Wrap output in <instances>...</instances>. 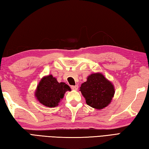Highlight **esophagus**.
Returning a JSON list of instances; mask_svg holds the SVG:
<instances>
[{
	"mask_svg": "<svg viewBox=\"0 0 149 149\" xmlns=\"http://www.w3.org/2000/svg\"><path fill=\"white\" fill-rule=\"evenodd\" d=\"M71 88L72 89H73V90H77L78 88V85H76V86H71Z\"/></svg>",
	"mask_w": 149,
	"mask_h": 149,
	"instance_id": "34e87169",
	"label": "esophagus"
}]
</instances>
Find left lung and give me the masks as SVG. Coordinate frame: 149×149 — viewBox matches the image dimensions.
I'll list each match as a JSON object with an SVG mask.
<instances>
[{
    "label": "left lung",
    "mask_w": 149,
    "mask_h": 149,
    "mask_svg": "<svg viewBox=\"0 0 149 149\" xmlns=\"http://www.w3.org/2000/svg\"><path fill=\"white\" fill-rule=\"evenodd\" d=\"M80 91L87 104L99 110L111 103L115 94L113 84L101 72L89 75L86 82L81 85Z\"/></svg>",
    "instance_id": "left-lung-1"
}]
</instances>
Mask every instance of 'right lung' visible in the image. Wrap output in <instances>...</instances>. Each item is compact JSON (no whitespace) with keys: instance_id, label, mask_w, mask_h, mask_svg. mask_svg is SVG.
<instances>
[{"instance_id":"add662e5","label":"right lung","mask_w":149,"mask_h":149,"mask_svg":"<svg viewBox=\"0 0 149 149\" xmlns=\"http://www.w3.org/2000/svg\"><path fill=\"white\" fill-rule=\"evenodd\" d=\"M71 91L65 82L59 83L52 74L45 76L39 82L35 91V97L41 104L48 108L59 105L65 92Z\"/></svg>"}]
</instances>
